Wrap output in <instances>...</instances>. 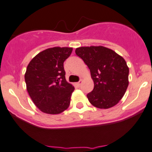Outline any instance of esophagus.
Returning a JSON list of instances; mask_svg holds the SVG:
<instances>
[{
    "label": "esophagus",
    "instance_id": "obj_1",
    "mask_svg": "<svg viewBox=\"0 0 152 152\" xmlns=\"http://www.w3.org/2000/svg\"><path fill=\"white\" fill-rule=\"evenodd\" d=\"M82 83H83V80H80V81H79V82H78V83H76V85L78 86V87H79V86H81V85H82Z\"/></svg>",
    "mask_w": 152,
    "mask_h": 152
}]
</instances>
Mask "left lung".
Masks as SVG:
<instances>
[{
    "label": "left lung",
    "mask_w": 152,
    "mask_h": 152,
    "mask_svg": "<svg viewBox=\"0 0 152 152\" xmlns=\"http://www.w3.org/2000/svg\"><path fill=\"white\" fill-rule=\"evenodd\" d=\"M76 55L88 66L94 89L87 94L89 102L99 109L115 106L125 94L129 84V68L125 60L104 46H83Z\"/></svg>",
    "instance_id": "1"
}]
</instances>
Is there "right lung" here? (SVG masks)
Wrapping results in <instances>:
<instances>
[{"label": "right lung", "instance_id": "1", "mask_svg": "<svg viewBox=\"0 0 152 152\" xmlns=\"http://www.w3.org/2000/svg\"><path fill=\"white\" fill-rule=\"evenodd\" d=\"M72 51L70 47L49 48L38 53L27 66V91L42 113L60 114L69 107L74 87L66 81L64 62Z\"/></svg>", "mask_w": 152, "mask_h": 152}]
</instances>
